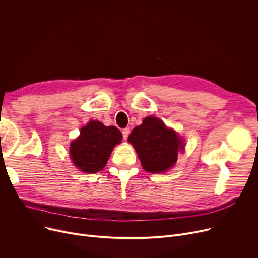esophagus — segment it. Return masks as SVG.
<instances>
[{
	"mask_svg": "<svg viewBox=\"0 0 258 258\" xmlns=\"http://www.w3.org/2000/svg\"><path fill=\"white\" fill-rule=\"evenodd\" d=\"M122 135H123V138L126 140L128 135H130V128H124L123 131H122Z\"/></svg>",
	"mask_w": 258,
	"mask_h": 258,
	"instance_id": "34e87169",
	"label": "esophagus"
}]
</instances>
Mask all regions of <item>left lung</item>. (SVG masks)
Here are the masks:
<instances>
[{"instance_id":"8db88e82","label":"left lung","mask_w":258,"mask_h":258,"mask_svg":"<svg viewBox=\"0 0 258 258\" xmlns=\"http://www.w3.org/2000/svg\"><path fill=\"white\" fill-rule=\"evenodd\" d=\"M144 170L152 173L165 172L178 160L179 152H184V142L172 128L157 117L148 116L142 124L135 127L128 136Z\"/></svg>"}]
</instances>
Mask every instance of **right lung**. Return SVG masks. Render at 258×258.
<instances>
[{
    "label": "right lung",
    "instance_id": "1",
    "mask_svg": "<svg viewBox=\"0 0 258 258\" xmlns=\"http://www.w3.org/2000/svg\"><path fill=\"white\" fill-rule=\"evenodd\" d=\"M122 141V134L116 126H105L91 120L80 130L79 136L71 142L70 158L83 172L95 173L101 170L114 147Z\"/></svg>",
    "mask_w": 258,
    "mask_h": 258
}]
</instances>
